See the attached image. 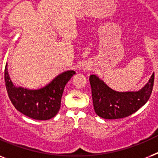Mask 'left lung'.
Masks as SVG:
<instances>
[{
	"label": "left lung",
	"mask_w": 158,
	"mask_h": 158,
	"mask_svg": "<svg viewBox=\"0 0 158 158\" xmlns=\"http://www.w3.org/2000/svg\"><path fill=\"white\" fill-rule=\"evenodd\" d=\"M95 112L108 120L127 117L142 107L149 99L154 84V73L149 81L138 92H116L112 90L98 77H89Z\"/></svg>",
	"instance_id": "8db88e82"
}]
</instances>
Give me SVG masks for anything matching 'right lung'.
<instances>
[{"mask_svg":"<svg viewBox=\"0 0 158 158\" xmlns=\"http://www.w3.org/2000/svg\"><path fill=\"white\" fill-rule=\"evenodd\" d=\"M74 74V70H67L60 74L45 87L28 89L15 87L12 84L6 64L5 68L6 91L12 104L19 112L34 120H49L59 111L64 86Z\"/></svg>","mask_w":158,"mask_h":158,"instance_id":"obj_1","label":"right lung"}]
</instances>
